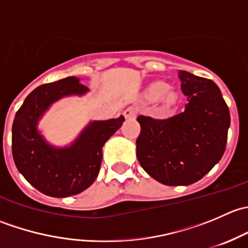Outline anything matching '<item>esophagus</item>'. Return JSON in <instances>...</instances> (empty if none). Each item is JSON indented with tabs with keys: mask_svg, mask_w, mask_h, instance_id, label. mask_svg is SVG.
I'll list each match as a JSON object with an SVG mask.
<instances>
[{
	"mask_svg": "<svg viewBox=\"0 0 248 248\" xmlns=\"http://www.w3.org/2000/svg\"><path fill=\"white\" fill-rule=\"evenodd\" d=\"M137 111H138L137 107H128V108L124 111V115L126 119H133L137 115Z\"/></svg>",
	"mask_w": 248,
	"mask_h": 248,
	"instance_id": "34e87169",
	"label": "esophagus"
}]
</instances>
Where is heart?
Returning a JSON list of instances; mask_svg holds the SVG:
<instances>
[{"mask_svg":"<svg viewBox=\"0 0 248 248\" xmlns=\"http://www.w3.org/2000/svg\"><path fill=\"white\" fill-rule=\"evenodd\" d=\"M168 90H169V86L166 84V82L157 81L149 87L147 94H149L150 98H161V97H163L164 94L168 92Z\"/></svg>","mask_w":248,"mask_h":248,"instance_id":"obj_1","label":"heart"}]
</instances>
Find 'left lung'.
I'll return each mask as SVG.
<instances>
[{"mask_svg": "<svg viewBox=\"0 0 248 248\" xmlns=\"http://www.w3.org/2000/svg\"><path fill=\"white\" fill-rule=\"evenodd\" d=\"M185 110L154 119L140 115L137 157L145 171L168 186L192 185L207 174L226 151L231 114L212 80L179 71Z\"/></svg>", "mask_w": 248, "mask_h": 248, "instance_id": "1", "label": "left lung"}]
</instances>
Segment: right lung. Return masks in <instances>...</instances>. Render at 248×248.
Segmentation results:
<instances>
[{
	"mask_svg": "<svg viewBox=\"0 0 248 248\" xmlns=\"http://www.w3.org/2000/svg\"><path fill=\"white\" fill-rule=\"evenodd\" d=\"M89 91L68 77L34 89L17 110L12 127V152L22 176L42 193L64 198L89 188L98 176L102 147L124 121V116L92 121L69 146L55 147L38 132V121L52 103Z\"/></svg>",
	"mask_w": 248,
	"mask_h": 248,
	"instance_id": "1",
	"label": "right lung"
}]
</instances>
